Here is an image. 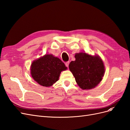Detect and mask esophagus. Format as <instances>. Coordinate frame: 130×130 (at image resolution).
Masks as SVG:
<instances>
[{
  "label": "esophagus",
  "mask_w": 130,
  "mask_h": 130,
  "mask_svg": "<svg viewBox=\"0 0 130 130\" xmlns=\"http://www.w3.org/2000/svg\"><path fill=\"white\" fill-rule=\"evenodd\" d=\"M69 64V61H68V62H66V63H65L66 66V67H68Z\"/></svg>",
  "instance_id": "34e87169"
}]
</instances>
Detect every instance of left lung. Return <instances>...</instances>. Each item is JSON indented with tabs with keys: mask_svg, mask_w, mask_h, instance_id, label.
I'll return each mask as SVG.
<instances>
[{
	"mask_svg": "<svg viewBox=\"0 0 130 130\" xmlns=\"http://www.w3.org/2000/svg\"><path fill=\"white\" fill-rule=\"evenodd\" d=\"M75 60L69 63V68L77 84L82 89L95 88L103 79L105 73L103 61L98 55L86 53H77Z\"/></svg>",
	"mask_w": 130,
	"mask_h": 130,
	"instance_id": "obj_1",
	"label": "left lung"
}]
</instances>
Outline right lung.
Returning <instances> with one entry per match:
<instances>
[{
    "mask_svg": "<svg viewBox=\"0 0 130 130\" xmlns=\"http://www.w3.org/2000/svg\"><path fill=\"white\" fill-rule=\"evenodd\" d=\"M67 69L60 59L46 54L32 62L31 75L35 81L44 87H50L58 80L62 71Z\"/></svg>",
    "mask_w": 130,
    "mask_h": 130,
    "instance_id": "obj_1",
    "label": "right lung"
}]
</instances>
